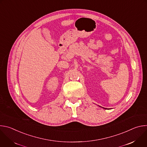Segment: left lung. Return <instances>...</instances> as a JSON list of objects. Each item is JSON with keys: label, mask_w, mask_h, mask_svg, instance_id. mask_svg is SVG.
Returning <instances> with one entry per match:
<instances>
[{"label": "left lung", "mask_w": 147, "mask_h": 147, "mask_svg": "<svg viewBox=\"0 0 147 147\" xmlns=\"http://www.w3.org/2000/svg\"><path fill=\"white\" fill-rule=\"evenodd\" d=\"M104 109H105V108H104Z\"/></svg>", "instance_id": "obj_1"}]
</instances>
